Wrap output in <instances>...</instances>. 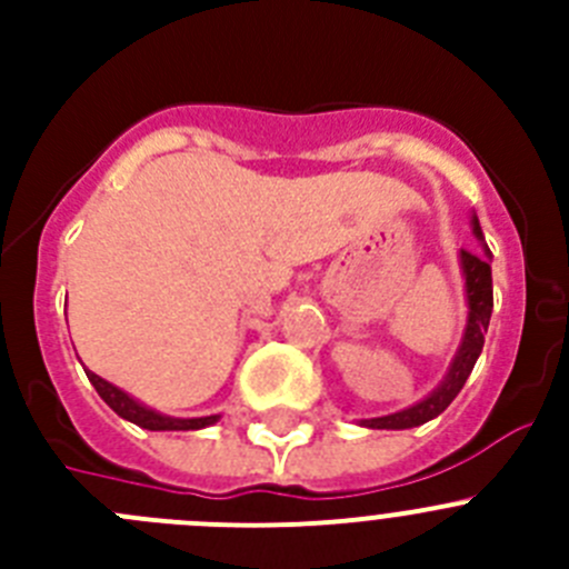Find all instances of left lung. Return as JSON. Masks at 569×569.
Returning a JSON list of instances; mask_svg holds the SVG:
<instances>
[{
    "instance_id": "left-lung-1",
    "label": "left lung",
    "mask_w": 569,
    "mask_h": 569,
    "mask_svg": "<svg viewBox=\"0 0 569 569\" xmlns=\"http://www.w3.org/2000/svg\"><path fill=\"white\" fill-rule=\"evenodd\" d=\"M472 230H476L479 239H485L479 228V219H472ZM487 256L461 250V270H465V281H467L470 316H467V330H465V341H461L459 356H456L453 367H450V373H447V379L441 381L439 390H433L425 401L407 407V410H401V413L370 419L367 421V427H373V430H407V427H419L425 425V421L436 419L439 413H445L447 407H450V401L461 393V387H465L467 376L472 373V365H476L481 347H485V333L492 313V273H490V261H487Z\"/></svg>"
}]
</instances>
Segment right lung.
<instances>
[{"label": "right lung", "instance_id": "right-lung-1", "mask_svg": "<svg viewBox=\"0 0 569 569\" xmlns=\"http://www.w3.org/2000/svg\"><path fill=\"white\" fill-rule=\"evenodd\" d=\"M88 379H90V385L97 387V393L102 396L104 405H108L113 413H119L122 419L133 421V425L144 427V430H199V427H208L219 419V416H204V419H170V416H162V413H156V410L142 407L139 401L130 399L128 393H122L119 387H113L110 381L99 379V376L90 373V370H88Z\"/></svg>", "mask_w": 569, "mask_h": 569}]
</instances>
